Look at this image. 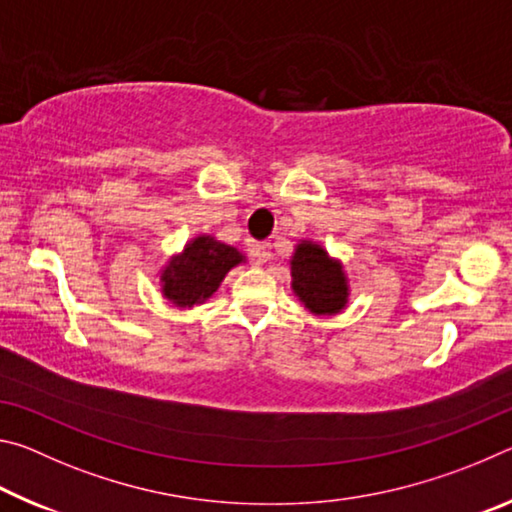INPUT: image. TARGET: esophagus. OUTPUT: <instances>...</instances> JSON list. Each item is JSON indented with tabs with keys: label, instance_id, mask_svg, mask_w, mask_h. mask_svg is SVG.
Listing matches in <instances>:
<instances>
[{
	"label": "esophagus",
	"instance_id": "1",
	"mask_svg": "<svg viewBox=\"0 0 512 512\" xmlns=\"http://www.w3.org/2000/svg\"><path fill=\"white\" fill-rule=\"evenodd\" d=\"M253 257L257 259V264H266L273 259V246L268 241H262V244L253 246Z\"/></svg>",
	"mask_w": 512,
	"mask_h": 512
}]
</instances>
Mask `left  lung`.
Returning <instances> with one entry per match:
<instances>
[{
	"instance_id": "1",
	"label": "left lung",
	"mask_w": 512,
	"mask_h": 512,
	"mask_svg": "<svg viewBox=\"0 0 512 512\" xmlns=\"http://www.w3.org/2000/svg\"><path fill=\"white\" fill-rule=\"evenodd\" d=\"M291 289L314 316H334L348 307L350 284L343 264L316 241L302 239L293 250Z\"/></svg>"
}]
</instances>
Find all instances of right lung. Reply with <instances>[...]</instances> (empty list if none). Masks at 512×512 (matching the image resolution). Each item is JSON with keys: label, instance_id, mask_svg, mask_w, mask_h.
<instances>
[{"label": "right lung", "instance_id": "obj_1", "mask_svg": "<svg viewBox=\"0 0 512 512\" xmlns=\"http://www.w3.org/2000/svg\"><path fill=\"white\" fill-rule=\"evenodd\" d=\"M244 262L246 255L235 246L223 244L212 235L194 237L162 268V296L180 309L203 305L219 291L223 277Z\"/></svg>", "mask_w": 512, "mask_h": 512}]
</instances>
